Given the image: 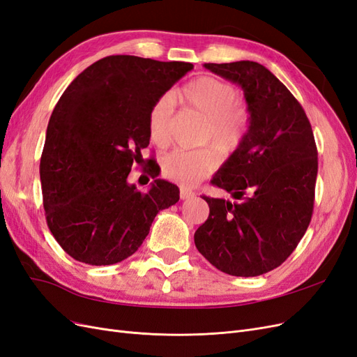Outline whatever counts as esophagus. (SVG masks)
Listing matches in <instances>:
<instances>
[{"instance_id":"esophagus-1","label":"esophagus","mask_w":357,"mask_h":357,"mask_svg":"<svg viewBox=\"0 0 357 357\" xmlns=\"http://www.w3.org/2000/svg\"><path fill=\"white\" fill-rule=\"evenodd\" d=\"M180 197H181V199H189V198L195 197V192L188 189V188H180Z\"/></svg>"}]
</instances>
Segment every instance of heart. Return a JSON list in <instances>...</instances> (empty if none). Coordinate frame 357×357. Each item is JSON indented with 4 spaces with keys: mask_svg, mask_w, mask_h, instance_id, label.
Instances as JSON below:
<instances>
[{
    "mask_svg": "<svg viewBox=\"0 0 357 357\" xmlns=\"http://www.w3.org/2000/svg\"><path fill=\"white\" fill-rule=\"evenodd\" d=\"M183 105L205 116L204 142H210L220 156H228L243 143L248 128V112L236 102V91L228 82L215 77H199L174 93ZM172 100L162 96L150 110L149 132L152 142L165 147L171 139ZM215 156L208 149L174 150L164 160V172L180 185H195L214 168Z\"/></svg>",
    "mask_w": 357,
    "mask_h": 357,
    "instance_id": "heart-1",
    "label": "heart"
}]
</instances>
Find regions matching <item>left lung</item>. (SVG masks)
I'll use <instances>...</instances> for the list:
<instances>
[{"instance_id":"left-lung-1","label":"left lung","mask_w":357,"mask_h":357,"mask_svg":"<svg viewBox=\"0 0 357 357\" xmlns=\"http://www.w3.org/2000/svg\"><path fill=\"white\" fill-rule=\"evenodd\" d=\"M204 67L243 89L248 128L211 180L235 201L202 197L210 215L195 232V245L222 273L262 275L286 261L310 225L317 177L314 135L295 96L261 63Z\"/></svg>"}]
</instances>
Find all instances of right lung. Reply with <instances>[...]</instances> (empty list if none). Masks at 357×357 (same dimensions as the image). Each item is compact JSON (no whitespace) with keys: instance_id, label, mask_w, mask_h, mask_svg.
<instances>
[{"instance_id":"add662e5","label":"right lung","mask_w":357,"mask_h":357,"mask_svg":"<svg viewBox=\"0 0 357 357\" xmlns=\"http://www.w3.org/2000/svg\"><path fill=\"white\" fill-rule=\"evenodd\" d=\"M192 68L107 56L62 93L47 125L40 180L49 229L75 261L122 262L143 244L156 214L180 199L167 180H153L143 193L128 176L149 146L153 104Z\"/></svg>"}]
</instances>
